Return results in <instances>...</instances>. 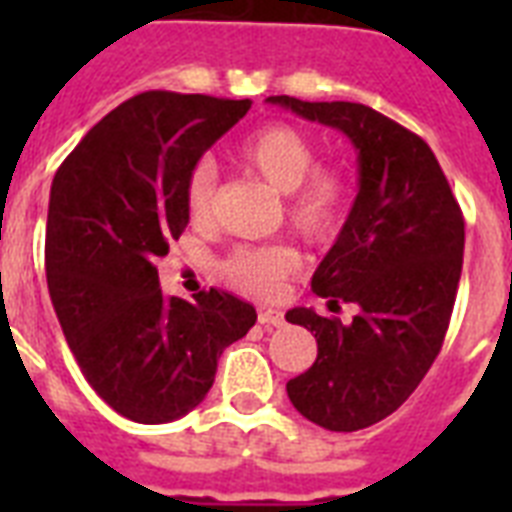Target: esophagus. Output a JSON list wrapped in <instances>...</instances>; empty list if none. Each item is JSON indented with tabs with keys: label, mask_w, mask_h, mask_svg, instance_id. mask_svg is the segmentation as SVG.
Segmentation results:
<instances>
[{
	"label": "esophagus",
	"mask_w": 512,
	"mask_h": 512,
	"mask_svg": "<svg viewBox=\"0 0 512 512\" xmlns=\"http://www.w3.org/2000/svg\"><path fill=\"white\" fill-rule=\"evenodd\" d=\"M257 321H260L263 327H281V324H284V313L276 311V308H260Z\"/></svg>",
	"instance_id": "34e87169"
}]
</instances>
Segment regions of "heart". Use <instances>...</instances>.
Wrapping results in <instances>:
<instances>
[{
    "label": "heart",
    "instance_id": "b5f03b06",
    "mask_svg": "<svg viewBox=\"0 0 512 512\" xmlns=\"http://www.w3.org/2000/svg\"><path fill=\"white\" fill-rule=\"evenodd\" d=\"M247 172L284 193L287 223L311 244H329L348 220L353 185L337 164H316L313 140L292 124H265L236 151ZM217 167L209 159L193 164L185 180V212L193 225H207L215 212ZM300 255L287 241L239 247L223 260L228 284L257 297L279 295L297 271Z\"/></svg>",
    "mask_w": 512,
    "mask_h": 512
}]
</instances>
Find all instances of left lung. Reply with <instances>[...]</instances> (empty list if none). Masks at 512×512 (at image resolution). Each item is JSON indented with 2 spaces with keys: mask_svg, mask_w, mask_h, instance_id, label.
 I'll use <instances>...</instances> for the list:
<instances>
[{
  "mask_svg": "<svg viewBox=\"0 0 512 512\" xmlns=\"http://www.w3.org/2000/svg\"><path fill=\"white\" fill-rule=\"evenodd\" d=\"M268 103L345 132L358 151V196L311 287L329 311L358 305L350 324L292 308L319 342L308 372L287 382L305 420L337 433L369 428L412 396L444 345L462 273L465 217L420 135L364 103Z\"/></svg>",
  "mask_w": 512,
  "mask_h": 512,
  "instance_id": "8db88e82",
  "label": "left lung"
}]
</instances>
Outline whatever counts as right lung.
<instances>
[{
  "mask_svg": "<svg viewBox=\"0 0 512 512\" xmlns=\"http://www.w3.org/2000/svg\"><path fill=\"white\" fill-rule=\"evenodd\" d=\"M249 106L140 92L103 116L52 180V305L87 382L132 422L162 425L199 406L220 353L255 327V308L228 292L164 297L156 271L188 225V172Z\"/></svg>",
  "mask_w": 512,
  "mask_h": 512,
  "instance_id": "add662e5",
  "label": "right lung"
}]
</instances>
